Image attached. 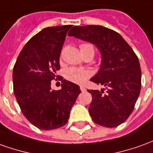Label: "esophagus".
I'll use <instances>...</instances> for the list:
<instances>
[{
	"mask_svg": "<svg viewBox=\"0 0 153 153\" xmlns=\"http://www.w3.org/2000/svg\"><path fill=\"white\" fill-rule=\"evenodd\" d=\"M80 89H81L82 91H86V88H85L84 87H82V86H81V87H80Z\"/></svg>",
	"mask_w": 153,
	"mask_h": 153,
	"instance_id": "1",
	"label": "esophagus"
}]
</instances>
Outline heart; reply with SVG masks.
<instances>
[{
    "label": "heart",
    "mask_w": 153,
    "mask_h": 153,
    "mask_svg": "<svg viewBox=\"0 0 153 153\" xmlns=\"http://www.w3.org/2000/svg\"><path fill=\"white\" fill-rule=\"evenodd\" d=\"M92 46L90 44H82L80 48ZM91 76V72L88 70L80 68V67H70L65 71V77L69 82L76 84H82Z\"/></svg>",
    "instance_id": "b5f03b06"
}]
</instances>
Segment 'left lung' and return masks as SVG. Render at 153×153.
<instances>
[{"instance_id":"8db88e82","label":"left lung","mask_w":153,"mask_h":153,"mask_svg":"<svg viewBox=\"0 0 153 153\" xmlns=\"http://www.w3.org/2000/svg\"><path fill=\"white\" fill-rule=\"evenodd\" d=\"M69 36L94 44L102 55V64L91 82L106 87L88 90L92 96L89 113L93 122L116 127L134 109L141 91L142 73L137 55L121 35L102 26H73Z\"/></svg>"}]
</instances>
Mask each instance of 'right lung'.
I'll return each mask as SVG.
<instances>
[{"label": "right lung", "mask_w": 153, "mask_h": 153, "mask_svg": "<svg viewBox=\"0 0 153 153\" xmlns=\"http://www.w3.org/2000/svg\"><path fill=\"white\" fill-rule=\"evenodd\" d=\"M71 25L46 27L27 42L13 68V90L20 108L32 125L52 130L66 124L81 90L63 80L62 89L51 90L50 82L60 69V54Z\"/></svg>", "instance_id": "obj_1"}]
</instances>
